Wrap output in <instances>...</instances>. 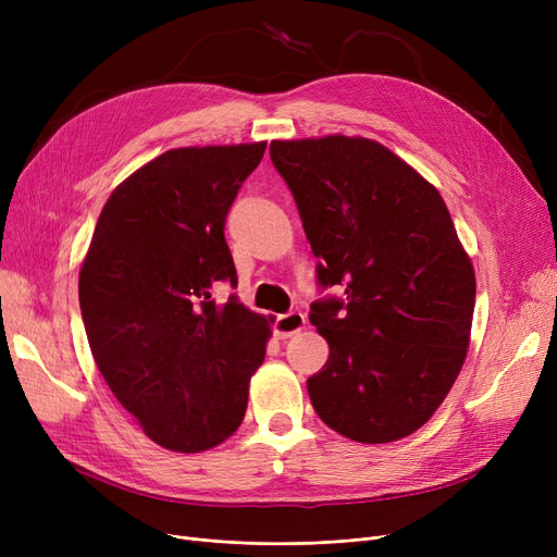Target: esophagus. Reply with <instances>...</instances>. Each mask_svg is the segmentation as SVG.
Here are the masks:
<instances>
[{"label": "esophagus", "instance_id": "34e87169", "mask_svg": "<svg viewBox=\"0 0 557 557\" xmlns=\"http://www.w3.org/2000/svg\"><path fill=\"white\" fill-rule=\"evenodd\" d=\"M307 325V318L305 313L300 311H288V313H282L275 318V325H273V332L277 338H290L294 334L302 332Z\"/></svg>", "mask_w": 557, "mask_h": 557}]
</instances>
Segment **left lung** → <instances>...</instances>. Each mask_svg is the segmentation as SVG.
<instances>
[{
    "label": "left lung",
    "instance_id": "1",
    "mask_svg": "<svg viewBox=\"0 0 557 557\" xmlns=\"http://www.w3.org/2000/svg\"><path fill=\"white\" fill-rule=\"evenodd\" d=\"M271 160L296 198L320 284H345L347 296L309 313L330 343L327 363L307 379L318 418L366 445L416 433L465 363L476 300L441 191L359 135L273 139Z\"/></svg>",
    "mask_w": 557,
    "mask_h": 557
}]
</instances>
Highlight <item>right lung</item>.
<instances>
[{
    "label": "right lung",
    "instance_id": "right-lung-1",
    "mask_svg": "<svg viewBox=\"0 0 557 557\" xmlns=\"http://www.w3.org/2000/svg\"><path fill=\"white\" fill-rule=\"evenodd\" d=\"M267 141L185 146L146 162L103 205L78 273L92 357L141 431L169 451H208L239 429L273 318L237 298L223 237Z\"/></svg>",
    "mask_w": 557,
    "mask_h": 557
}]
</instances>
